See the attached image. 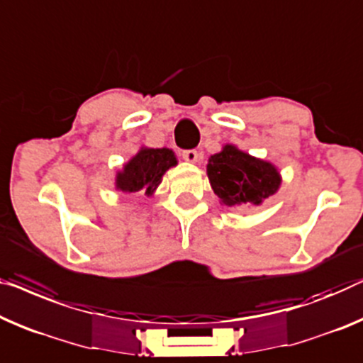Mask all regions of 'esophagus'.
Wrapping results in <instances>:
<instances>
[{
	"label": "esophagus",
	"instance_id": "1",
	"mask_svg": "<svg viewBox=\"0 0 363 363\" xmlns=\"http://www.w3.org/2000/svg\"><path fill=\"white\" fill-rule=\"evenodd\" d=\"M182 158L186 160L187 163H197V160H199L197 150H184L182 151Z\"/></svg>",
	"mask_w": 363,
	"mask_h": 363
}]
</instances>
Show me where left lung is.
I'll return each mask as SVG.
<instances>
[{
	"label": "left lung",
	"mask_w": 363,
	"mask_h": 363,
	"mask_svg": "<svg viewBox=\"0 0 363 363\" xmlns=\"http://www.w3.org/2000/svg\"><path fill=\"white\" fill-rule=\"evenodd\" d=\"M207 176L220 202L231 208L261 205L279 191L282 182L274 164L233 145H225L220 153L210 156Z\"/></svg>",
	"instance_id": "obj_1"
}]
</instances>
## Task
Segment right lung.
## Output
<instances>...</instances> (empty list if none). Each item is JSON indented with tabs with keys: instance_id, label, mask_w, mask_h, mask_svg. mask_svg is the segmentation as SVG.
Returning a JSON list of instances; mask_svg holds the SVG:
<instances>
[{
	"instance_id": "right-lung-1",
	"label": "right lung",
	"mask_w": 363,
	"mask_h": 363,
	"mask_svg": "<svg viewBox=\"0 0 363 363\" xmlns=\"http://www.w3.org/2000/svg\"><path fill=\"white\" fill-rule=\"evenodd\" d=\"M176 164V155L169 148H142L117 172L116 187L122 192L143 191L151 196L164 172Z\"/></svg>"
}]
</instances>
